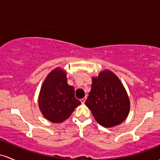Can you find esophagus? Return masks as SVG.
I'll list each match as a JSON object with an SVG mask.
<instances>
[{"mask_svg":"<svg viewBox=\"0 0 160 160\" xmlns=\"http://www.w3.org/2000/svg\"><path fill=\"white\" fill-rule=\"evenodd\" d=\"M85 100H86V98H82V99H81V102H82V103H85Z\"/></svg>","mask_w":160,"mask_h":160,"instance_id":"obj_1","label":"esophagus"}]
</instances>
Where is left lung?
<instances>
[{
    "label": "left lung",
    "instance_id": "left-lung-1",
    "mask_svg": "<svg viewBox=\"0 0 160 160\" xmlns=\"http://www.w3.org/2000/svg\"><path fill=\"white\" fill-rule=\"evenodd\" d=\"M93 116L102 126L111 128L125 121L130 111V100L123 84L109 69L92 77L91 90L85 101Z\"/></svg>",
    "mask_w": 160,
    "mask_h": 160
}]
</instances>
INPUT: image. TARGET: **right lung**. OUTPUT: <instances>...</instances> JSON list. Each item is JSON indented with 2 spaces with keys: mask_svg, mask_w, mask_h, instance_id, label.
<instances>
[{
  "mask_svg": "<svg viewBox=\"0 0 160 160\" xmlns=\"http://www.w3.org/2000/svg\"><path fill=\"white\" fill-rule=\"evenodd\" d=\"M38 102L43 116L53 123L65 121L81 104L75 97L74 87L68 85L66 72L61 67L55 68L47 75Z\"/></svg>",
  "mask_w": 160,
  "mask_h": 160,
  "instance_id": "1",
  "label": "right lung"
}]
</instances>
